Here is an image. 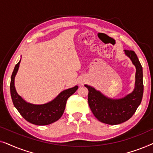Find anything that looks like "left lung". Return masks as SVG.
Returning <instances> with one entry per match:
<instances>
[{"label":"left lung","instance_id":"obj_1","mask_svg":"<svg viewBox=\"0 0 153 153\" xmlns=\"http://www.w3.org/2000/svg\"><path fill=\"white\" fill-rule=\"evenodd\" d=\"M124 51L136 67L135 87L131 93L120 99H111L93 87L85 85L88 90V101L92 112L97 120L108 125H118L128 120L137 111L143 97V68L134 51Z\"/></svg>","mask_w":153,"mask_h":153}]
</instances>
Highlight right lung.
I'll return each instance as SVG.
<instances>
[{"mask_svg": "<svg viewBox=\"0 0 153 153\" xmlns=\"http://www.w3.org/2000/svg\"><path fill=\"white\" fill-rule=\"evenodd\" d=\"M20 62L21 60L14 67L10 82V93L14 106L23 118L32 124L47 125L59 120L64 113L67 100L76 91L78 86L75 85L71 88L65 90L55 99L47 104H33L28 103L18 95L14 87V78L19 70Z\"/></svg>", "mask_w": 153, "mask_h": 153, "instance_id": "obj_1", "label": "right lung"}]
</instances>
